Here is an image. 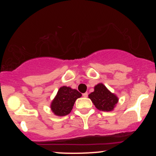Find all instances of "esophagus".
Returning a JSON list of instances; mask_svg holds the SVG:
<instances>
[{
  "mask_svg": "<svg viewBox=\"0 0 156 156\" xmlns=\"http://www.w3.org/2000/svg\"><path fill=\"white\" fill-rule=\"evenodd\" d=\"M83 98H87V97H88V93H87V92L83 93Z\"/></svg>",
  "mask_w": 156,
  "mask_h": 156,
  "instance_id": "34e87169",
  "label": "esophagus"
}]
</instances>
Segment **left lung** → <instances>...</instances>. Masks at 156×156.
I'll return each mask as SVG.
<instances>
[{
	"label": "left lung",
	"mask_w": 156,
	"mask_h": 156,
	"mask_svg": "<svg viewBox=\"0 0 156 156\" xmlns=\"http://www.w3.org/2000/svg\"><path fill=\"white\" fill-rule=\"evenodd\" d=\"M89 98L98 110L102 112H111L114 110L117 103L118 98L100 83L94 87V91L89 94Z\"/></svg>",
	"instance_id": "8db88e82"
}]
</instances>
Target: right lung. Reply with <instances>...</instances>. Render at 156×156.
<instances>
[{"mask_svg":"<svg viewBox=\"0 0 156 156\" xmlns=\"http://www.w3.org/2000/svg\"><path fill=\"white\" fill-rule=\"evenodd\" d=\"M82 94L76 89L64 86L58 89L57 94L51 104V108L56 116L63 117L72 111L75 102Z\"/></svg>","mask_w":156,"mask_h":156,"instance_id":"1","label":"right lung"}]
</instances>
